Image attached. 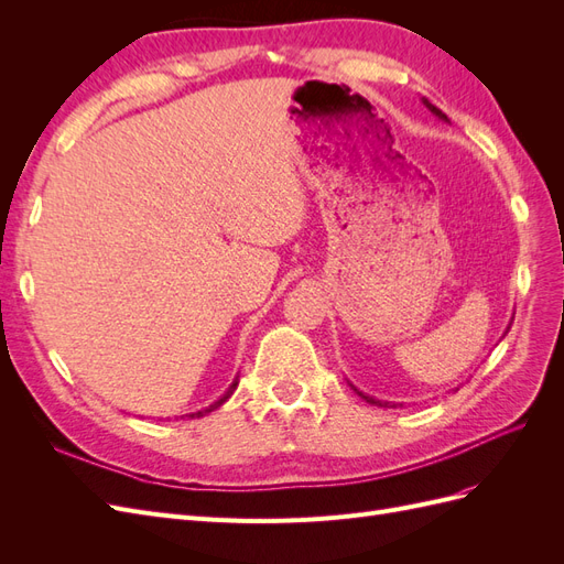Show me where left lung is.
Here are the masks:
<instances>
[{
	"label": "left lung",
	"instance_id": "8db88e82",
	"mask_svg": "<svg viewBox=\"0 0 564 564\" xmlns=\"http://www.w3.org/2000/svg\"><path fill=\"white\" fill-rule=\"evenodd\" d=\"M423 106H425V108H429V110H431L433 115H437L440 119H447V115H442V110H440V108H435V106L431 104V100H429V98H423ZM355 390H357V388H355ZM357 395H360L362 400H367L369 404H379V406H386V404H388V402H381V400H373V398L365 395V392H360V390H357Z\"/></svg>",
	"mask_w": 564,
	"mask_h": 564
}]
</instances>
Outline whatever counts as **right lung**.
Returning a JSON list of instances; mask_svg holds the SVG:
<instances>
[{"label":"right lung","mask_w":564,"mask_h":564,"mask_svg":"<svg viewBox=\"0 0 564 564\" xmlns=\"http://www.w3.org/2000/svg\"><path fill=\"white\" fill-rule=\"evenodd\" d=\"M235 388H237V379H235V381H232V386H230V388L226 390V395H220V398H218V400H216L214 404H209V406H204V409H199V412L191 414V419H195V416L199 419V416H204V414H209V412H214V409H218L220 404H224V402H226V400H228V398L232 395V392H235ZM185 416H187V414H185Z\"/></svg>","instance_id":"obj_1"}]
</instances>
